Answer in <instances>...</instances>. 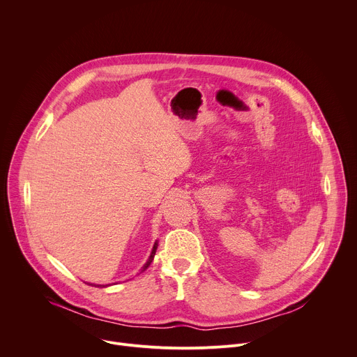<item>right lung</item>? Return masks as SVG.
Listing matches in <instances>:
<instances>
[{
	"label": "right lung",
	"mask_w": 357,
	"mask_h": 357,
	"mask_svg": "<svg viewBox=\"0 0 357 357\" xmlns=\"http://www.w3.org/2000/svg\"><path fill=\"white\" fill-rule=\"evenodd\" d=\"M157 248H158V241H155L154 243V247H152V250H151V254H149V257H148V260H146V263L142 266V268H141V271L139 273H142V271H145L148 267H149V264L152 263V260H154V256H155V252H157ZM89 285H94V287H100V288H103V287H107V285H96V284H89ZM110 285V284H109Z\"/></svg>",
	"instance_id": "add662e5"
}]
</instances>
